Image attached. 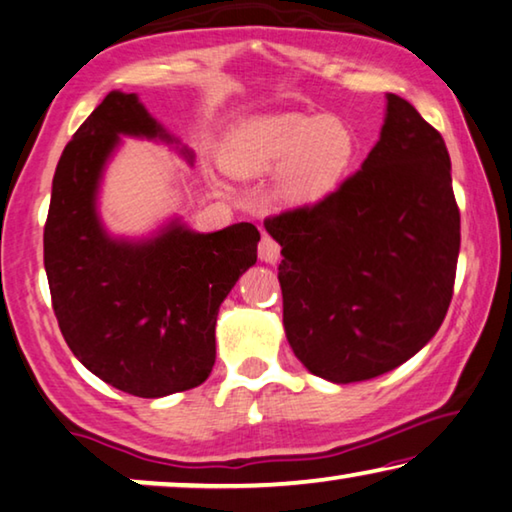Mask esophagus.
Here are the masks:
<instances>
[{"label":"esophagus","mask_w":512,"mask_h":512,"mask_svg":"<svg viewBox=\"0 0 512 512\" xmlns=\"http://www.w3.org/2000/svg\"><path fill=\"white\" fill-rule=\"evenodd\" d=\"M258 258H261L263 263H279L281 258V247L277 245V240L270 238V235H263L261 245H258Z\"/></svg>","instance_id":"1"}]
</instances>
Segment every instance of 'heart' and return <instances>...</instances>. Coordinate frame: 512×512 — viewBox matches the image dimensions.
Instances as JSON below:
<instances>
[{
  "mask_svg": "<svg viewBox=\"0 0 512 512\" xmlns=\"http://www.w3.org/2000/svg\"><path fill=\"white\" fill-rule=\"evenodd\" d=\"M357 139L341 119L318 114H265L242 121L226 137L219 160L233 178L277 169L272 194L283 206H309L348 174Z\"/></svg>",
  "mask_w": 512,
  "mask_h": 512,
  "instance_id": "b5f03b06",
  "label": "heart"
}]
</instances>
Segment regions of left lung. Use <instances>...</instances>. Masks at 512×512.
<instances>
[{
  "label": "left lung",
  "instance_id": "left-lung-1",
  "mask_svg": "<svg viewBox=\"0 0 512 512\" xmlns=\"http://www.w3.org/2000/svg\"><path fill=\"white\" fill-rule=\"evenodd\" d=\"M283 329L295 357L334 384L412 359L444 322L460 254L451 157L396 93L373 151L316 206L281 212Z\"/></svg>",
  "mask_w": 512,
  "mask_h": 512
}]
</instances>
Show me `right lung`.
<instances>
[{"label":"right lung","mask_w":512,"mask_h":512,"mask_svg":"<svg viewBox=\"0 0 512 512\" xmlns=\"http://www.w3.org/2000/svg\"><path fill=\"white\" fill-rule=\"evenodd\" d=\"M121 137L164 141L194 160L137 93H107L54 171L45 272L73 355L130 396L162 398L208 380L219 306L256 263L261 233L249 222L196 233L174 217L148 238H116L102 224L98 194Z\"/></svg>","instance_id":"1"}]
</instances>
